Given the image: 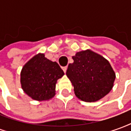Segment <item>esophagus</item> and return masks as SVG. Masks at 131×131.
I'll use <instances>...</instances> for the list:
<instances>
[{
	"label": "esophagus",
	"instance_id": "esophagus-1",
	"mask_svg": "<svg viewBox=\"0 0 131 131\" xmlns=\"http://www.w3.org/2000/svg\"><path fill=\"white\" fill-rule=\"evenodd\" d=\"M62 69V70L64 71V73H66V71H67V67H63Z\"/></svg>",
	"mask_w": 131,
	"mask_h": 131
}]
</instances>
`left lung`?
I'll use <instances>...</instances> for the list:
<instances>
[{
    "label": "left lung",
    "instance_id": "8db88e82",
    "mask_svg": "<svg viewBox=\"0 0 131 131\" xmlns=\"http://www.w3.org/2000/svg\"><path fill=\"white\" fill-rule=\"evenodd\" d=\"M67 76L76 96L84 102L100 100L114 86L116 74L109 61L91 50L78 52L72 57Z\"/></svg>",
    "mask_w": 131,
    "mask_h": 131
}]
</instances>
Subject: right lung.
Masks as SVG:
<instances>
[{
    "mask_svg": "<svg viewBox=\"0 0 131 131\" xmlns=\"http://www.w3.org/2000/svg\"><path fill=\"white\" fill-rule=\"evenodd\" d=\"M64 75V71L56 62L47 59L43 53H38L21 69V88L34 100H49L55 95L57 80Z\"/></svg>",
    "mask_w": 131,
    "mask_h": 131,
    "instance_id": "add662e5",
    "label": "right lung"
}]
</instances>
